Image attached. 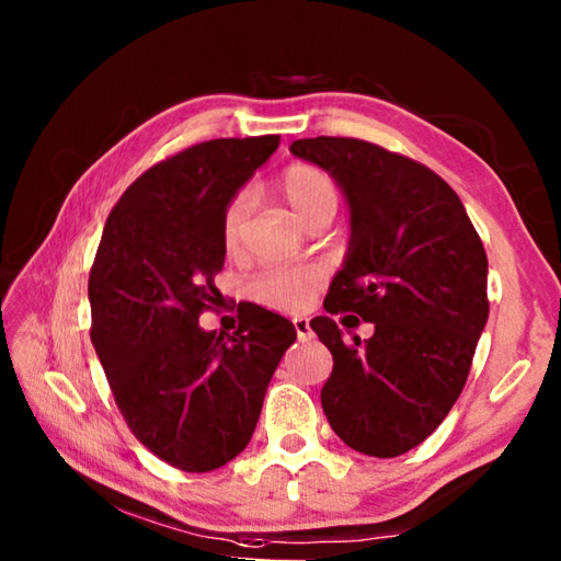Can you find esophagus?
<instances>
[{"label":"esophagus","instance_id":"34e87169","mask_svg":"<svg viewBox=\"0 0 561 561\" xmlns=\"http://www.w3.org/2000/svg\"><path fill=\"white\" fill-rule=\"evenodd\" d=\"M294 331H297V339L299 341H307L311 336V327H309V319H294Z\"/></svg>","mask_w":561,"mask_h":561}]
</instances>
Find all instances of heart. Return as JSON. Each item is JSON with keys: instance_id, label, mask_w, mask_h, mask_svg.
Wrapping results in <instances>:
<instances>
[{"instance_id": "1", "label": "heart", "mask_w": 561, "mask_h": 561, "mask_svg": "<svg viewBox=\"0 0 561 561\" xmlns=\"http://www.w3.org/2000/svg\"><path fill=\"white\" fill-rule=\"evenodd\" d=\"M279 193L291 213L304 225H311L319 217H334L339 207V193L334 180L324 170L309 163H294L279 175ZM252 210V195L237 193L222 215V244L234 250L242 240L247 217ZM321 284V274L311 267H284L270 270L252 282V297L267 309L294 314L309 304V297Z\"/></svg>"}]
</instances>
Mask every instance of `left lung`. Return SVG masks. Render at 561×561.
<instances>
[{
  "label": "left lung",
  "mask_w": 561,
  "mask_h": 561,
  "mask_svg": "<svg viewBox=\"0 0 561 561\" xmlns=\"http://www.w3.org/2000/svg\"><path fill=\"white\" fill-rule=\"evenodd\" d=\"M289 150L336 180L348 250L329 314L371 321L344 339L331 317L309 327L334 356L321 388L329 425L374 458H396L438 428L468 381L488 324V257L455 190L431 168L356 138H301Z\"/></svg>",
  "instance_id": "8db88e82"
}]
</instances>
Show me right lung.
Instances as JSON below:
<instances>
[{
	"mask_svg": "<svg viewBox=\"0 0 561 561\" xmlns=\"http://www.w3.org/2000/svg\"><path fill=\"white\" fill-rule=\"evenodd\" d=\"M279 136L217 138L146 170L113 207L89 277L91 341L133 435L160 460L210 472L237 458L297 331L257 304L217 334L201 314L225 267L222 215Z\"/></svg>",
	"mask_w": 561,
	"mask_h": 561,
	"instance_id": "1",
	"label": "right lung"
}]
</instances>
